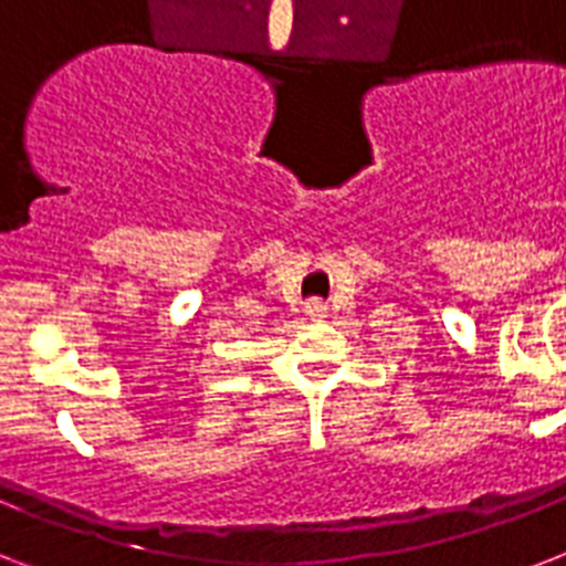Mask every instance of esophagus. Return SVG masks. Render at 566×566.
<instances>
[{"label":"esophagus","instance_id":"34e87169","mask_svg":"<svg viewBox=\"0 0 566 566\" xmlns=\"http://www.w3.org/2000/svg\"><path fill=\"white\" fill-rule=\"evenodd\" d=\"M305 314H308L311 319H323L326 317V305H323L319 300H311L308 305H305Z\"/></svg>","mask_w":566,"mask_h":566}]
</instances>
